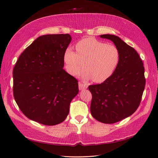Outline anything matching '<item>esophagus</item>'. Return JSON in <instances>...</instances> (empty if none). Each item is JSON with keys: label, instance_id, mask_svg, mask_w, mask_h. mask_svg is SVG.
I'll return each instance as SVG.
<instances>
[{"label": "esophagus", "instance_id": "obj_1", "mask_svg": "<svg viewBox=\"0 0 158 158\" xmlns=\"http://www.w3.org/2000/svg\"><path fill=\"white\" fill-rule=\"evenodd\" d=\"M88 87V86L86 85V84H83L81 83V82H79V88L80 90H84V89H86Z\"/></svg>", "mask_w": 158, "mask_h": 158}]
</instances>
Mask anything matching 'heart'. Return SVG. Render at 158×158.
<instances>
[{"mask_svg": "<svg viewBox=\"0 0 158 158\" xmlns=\"http://www.w3.org/2000/svg\"><path fill=\"white\" fill-rule=\"evenodd\" d=\"M76 52L68 48L63 60L67 72L77 76L84 70L83 78L92 79L95 83H102L111 76L120 59L118 48L102 43L94 38H86L75 45Z\"/></svg>", "mask_w": 158, "mask_h": 158, "instance_id": "obj_1", "label": "heart"}]
</instances>
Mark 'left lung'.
Masks as SVG:
<instances>
[{
    "instance_id": "left-lung-1",
    "label": "left lung",
    "mask_w": 158,
    "mask_h": 158,
    "mask_svg": "<svg viewBox=\"0 0 158 158\" xmlns=\"http://www.w3.org/2000/svg\"><path fill=\"white\" fill-rule=\"evenodd\" d=\"M100 37L112 41L120 59L110 77L101 84L88 86L92 95L90 112L96 120L112 124L138 109L145 86V69L138 52L119 37L105 34Z\"/></svg>"
}]
</instances>
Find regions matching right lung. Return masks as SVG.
<instances>
[{"instance_id": "add662e5", "label": "right lung", "mask_w": 158, "mask_h": 158, "mask_svg": "<svg viewBox=\"0 0 158 158\" xmlns=\"http://www.w3.org/2000/svg\"><path fill=\"white\" fill-rule=\"evenodd\" d=\"M69 34L39 37L19 56L13 70V96L30 119L44 125L65 120L79 92L78 82L64 69Z\"/></svg>"}]
</instances>
